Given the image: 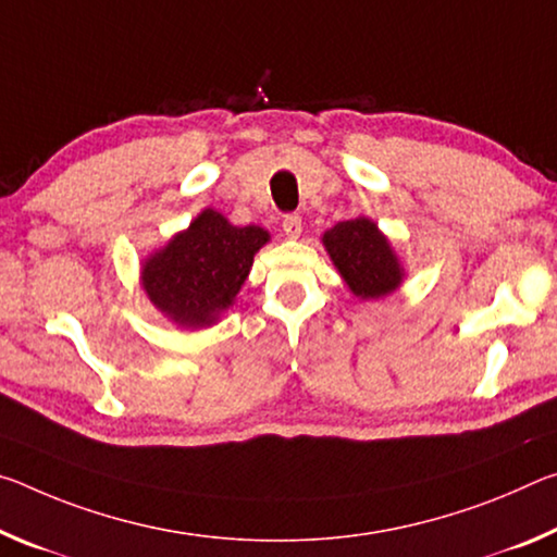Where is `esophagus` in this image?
Returning <instances> with one entry per match:
<instances>
[{"mask_svg":"<svg viewBox=\"0 0 557 557\" xmlns=\"http://www.w3.org/2000/svg\"><path fill=\"white\" fill-rule=\"evenodd\" d=\"M281 230H284L288 239H298L300 232H304V222H300L298 214H286L284 222H281Z\"/></svg>","mask_w":557,"mask_h":557,"instance_id":"obj_1","label":"esophagus"}]
</instances>
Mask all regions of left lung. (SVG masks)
Returning <instances> with one entry per match:
<instances>
[{"label": "left lung", "instance_id": "1", "mask_svg": "<svg viewBox=\"0 0 557 557\" xmlns=\"http://www.w3.org/2000/svg\"><path fill=\"white\" fill-rule=\"evenodd\" d=\"M323 246L358 298H382L403 284V263L387 236L368 216L338 222L323 234Z\"/></svg>", "mask_w": 557, "mask_h": 557}]
</instances>
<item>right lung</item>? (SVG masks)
Listing matches in <instances>:
<instances>
[{"label":"right lung","mask_w":557,"mask_h":557,"mask_svg":"<svg viewBox=\"0 0 557 557\" xmlns=\"http://www.w3.org/2000/svg\"><path fill=\"white\" fill-rule=\"evenodd\" d=\"M271 239L261 226H234L205 209L143 263V288L152 306L182 327L219 321L249 276L253 253Z\"/></svg>","instance_id":"right-lung-1"}]
</instances>
